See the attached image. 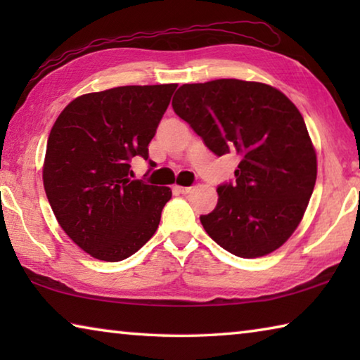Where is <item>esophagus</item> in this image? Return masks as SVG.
<instances>
[{
    "label": "esophagus",
    "mask_w": 360,
    "mask_h": 360,
    "mask_svg": "<svg viewBox=\"0 0 360 360\" xmlns=\"http://www.w3.org/2000/svg\"><path fill=\"white\" fill-rule=\"evenodd\" d=\"M176 188H178V192L182 193V195H186V193H188V192L192 191V187H184V186H178Z\"/></svg>",
    "instance_id": "1"
}]
</instances>
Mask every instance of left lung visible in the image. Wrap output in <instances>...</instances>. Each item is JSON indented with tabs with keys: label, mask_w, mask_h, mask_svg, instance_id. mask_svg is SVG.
<instances>
[{
	"label": "left lung",
	"mask_w": 360,
	"mask_h": 360,
	"mask_svg": "<svg viewBox=\"0 0 360 360\" xmlns=\"http://www.w3.org/2000/svg\"><path fill=\"white\" fill-rule=\"evenodd\" d=\"M173 109L217 157L238 155L235 181L203 229L225 251L254 259L288 241L316 184V152L302 114L275 87L240 79L181 85Z\"/></svg>",
	"instance_id": "1"
}]
</instances>
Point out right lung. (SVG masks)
<instances>
[{"label": "right lung", "instance_id": "1", "mask_svg": "<svg viewBox=\"0 0 360 360\" xmlns=\"http://www.w3.org/2000/svg\"><path fill=\"white\" fill-rule=\"evenodd\" d=\"M178 85H124L72 100L47 139L42 181L65 233L92 257L119 262L160 224L169 187L130 179Z\"/></svg>", "mask_w": 360, "mask_h": 360}]
</instances>
